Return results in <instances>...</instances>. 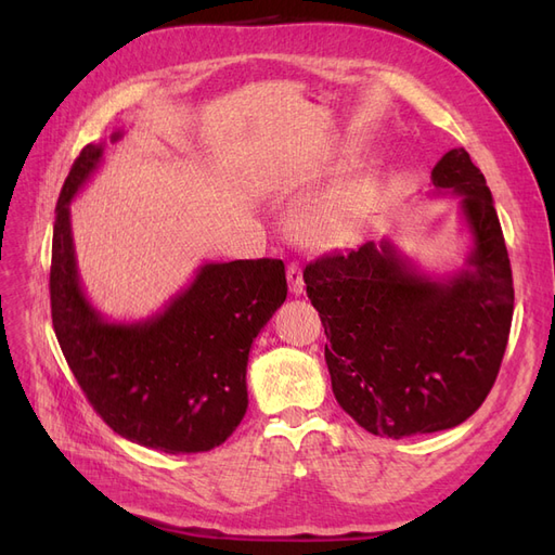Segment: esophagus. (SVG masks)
<instances>
[{"mask_svg": "<svg viewBox=\"0 0 555 555\" xmlns=\"http://www.w3.org/2000/svg\"><path fill=\"white\" fill-rule=\"evenodd\" d=\"M287 280H289V292L294 296H300L306 292V282H304V271H300L298 263H289L287 268Z\"/></svg>", "mask_w": 555, "mask_h": 555, "instance_id": "34e87169", "label": "esophagus"}]
</instances>
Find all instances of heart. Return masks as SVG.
<instances>
[{
	"label": "heart",
	"instance_id": "obj_1",
	"mask_svg": "<svg viewBox=\"0 0 555 555\" xmlns=\"http://www.w3.org/2000/svg\"><path fill=\"white\" fill-rule=\"evenodd\" d=\"M365 204L367 184L363 178L310 198L294 212L296 238L310 249L343 247L354 238Z\"/></svg>",
	"mask_w": 555,
	"mask_h": 555
}]
</instances>
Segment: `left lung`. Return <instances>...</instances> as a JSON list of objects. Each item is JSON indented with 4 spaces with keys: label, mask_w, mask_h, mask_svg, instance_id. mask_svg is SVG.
Returning a JSON list of instances; mask_svg holds the SVG:
<instances>
[{
    "label": "left lung",
    "mask_w": 555,
    "mask_h": 555,
    "mask_svg": "<svg viewBox=\"0 0 555 555\" xmlns=\"http://www.w3.org/2000/svg\"><path fill=\"white\" fill-rule=\"evenodd\" d=\"M430 182L435 194L461 196L473 245L456 273H422L389 238L304 271L335 400L361 428L393 440L453 428L479 410L514 314L512 266L483 173L453 147Z\"/></svg>",
    "instance_id": "obj_1"
}]
</instances>
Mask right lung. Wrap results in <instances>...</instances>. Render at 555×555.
Masks as SVG:
<instances>
[{
  "mask_svg": "<svg viewBox=\"0 0 555 555\" xmlns=\"http://www.w3.org/2000/svg\"><path fill=\"white\" fill-rule=\"evenodd\" d=\"M102 157L104 143L80 150L55 208L50 312L62 354L117 435L166 453L210 451L247 412L249 347L287 298L284 263H204L157 314L108 322L80 287L69 210Z\"/></svg>",
  "mask_w": 555,
  "mask_h": 555,
  "instance_id": "add662e5",
  "label": "right lung"
}]
</instances>
